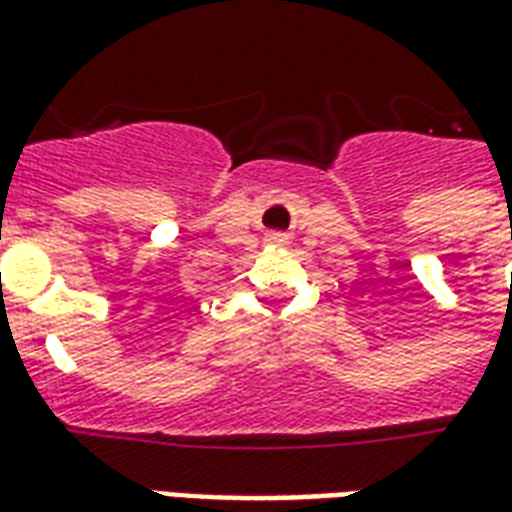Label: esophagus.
<instances>
[{
    "label": "esophagus",
    "instance_id": "esophagus-1",
    "mask_svg": "<svg viewBox=\"0 0 512 512\" xmlns=\"http://www.w3.org/2000/svg\"><path fill=\"white\" fill-rule=\"evenodd\" d=\"M268 241H271V244H288V235H285V233H268Z\"/></svg>",
    "mask_w": 512,
    "mask_h": 512
}]
</instances>
